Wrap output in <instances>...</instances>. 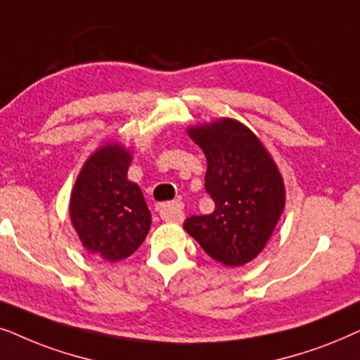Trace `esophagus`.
<instances>
[{"mask_svg":"<svg viewBox=\"0 0 360 360\" xmlns=\"http://www.w3.org/2000/svg\"><path fill=\"white\" fill-rule=\"evenodd\" d=\"M183 209L184 205L181 200H172V202L160 204L156 207L160 217L165 220V222H181L183 220Z\"/></svg>","mask_w":360,"mask_h":360,"instance_id":"esophagus-1","label":"esophagus"}]
</instances>
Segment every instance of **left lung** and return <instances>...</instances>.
I'll list each match as a JSON object with an SVG mask.
<instances>
[{
    "mask_svg": "<svg viewBox=\"0 0 360 360\" xmlns=\"http://www.w3.org/2000/svg\"><path fill=\"white\" fill-rule=\"evenodd\" d=\"M207 160L205 191L212 214L193 215L184 230L225 266H242L260 255L285 209V183L255 133L233 118L188 128Z\"/></svg>",
    "mask_w": 360,
    "mask_h": 360,
    "instance_id": "obj_1",
    "label": "left lung"
}]
</instances>
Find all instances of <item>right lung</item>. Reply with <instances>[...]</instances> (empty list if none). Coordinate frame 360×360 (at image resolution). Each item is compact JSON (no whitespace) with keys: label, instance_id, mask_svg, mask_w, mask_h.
Masks as SVG:
<instances>
[{"label":"right lung","instance_id":"obj_1","mask_svg":"<svg viewBox=\"0 0 360 360\" xmlns=\"http://www.w3.org/2000/svg\"><path fill=\"white\" fill-rule=\"evenodd\" d=\"M131 160L122 143H105L84 162L70 193V222L84 248L110 263L135 253L151 227L141 189L127 177Z\"/></svg>","mask_w":360,"mask_h":360}]
</instances>
